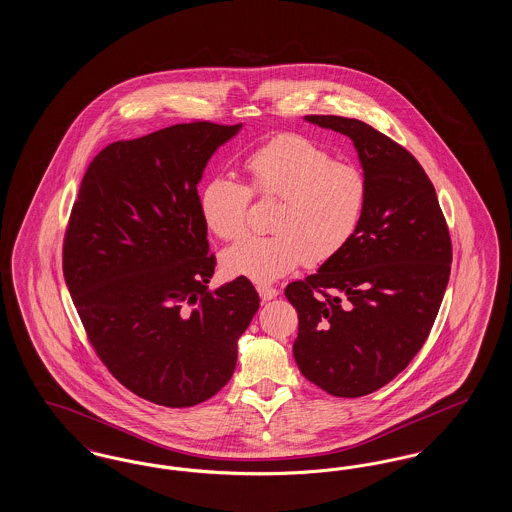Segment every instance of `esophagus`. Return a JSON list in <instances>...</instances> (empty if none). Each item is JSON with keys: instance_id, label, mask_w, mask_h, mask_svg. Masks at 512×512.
Wrapping results in <instances>:
<instances>
[{"instance_id": "obj_1", "label": "esophagus", "mask_w": 512, "mask_h": 512, "mask_svg": "<svg viewBox=\"0 0 512 512\" xmlns=\"http://www.w3.org/2000/svg\"><path fill=\"white\" fill-rule=\"evenodd\" d=\"M257 292H259L263 301H270V299H274V297L278 295V290L272 288V286H267V284H259V286H257Z\"/></svg>"}]
</instances>
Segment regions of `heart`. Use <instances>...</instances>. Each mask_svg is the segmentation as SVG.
Wrapping results in <instances>:
<instances>
[{
    "mask_svg": "<svg viewBox=\"0 0 512 512\" xmlns=\"http://www.w3.org/2000/svg\"><path fill=\"white\" fill-rule=\"evenodd\" d=\"M247 184L217 174L199 190L205 226L220 240H236L247 228L251 195L276 201L274 234L245 238L228 247L220 267L230 278L265 284L307 263L332 261L357 234L365 217L368 184L361 169L301 134H280L255 147L244 161Z\"/></svg>",
    "mask_w": 512,
    "mask_h": 512,
    "instance_id": "1",
    "label": "heart"
}]
</instances>
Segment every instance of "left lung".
I'll use <instances>...</instances> for the list:
<instances>
[{"mask_svg": "<svg viewBox=\"0 0 512 512\" xmlns=\"http://www.w3.org/2000/svg\"><path fill=\"white\" fill-rule=\"evenodd\" d=\"M357 147L368 201L353 240L286 286L301 374L336 397H363L403 372L428 340L451 272V236L428 174L403 146L357 119L309 115Z\"/></svg>", "mask_w": 512, "mask_h": 512, "instance_id": "1", "label": "left lung"}]
</instances>
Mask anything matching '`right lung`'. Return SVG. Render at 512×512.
I'll return each mask as SVG.
<instances>
[{
    "instance_id": "add662e5",
    "label": "right lung",
    "mask_w": 512,
    "mask_h": 512,
    "mask_svg": "<svg viewBox=\"0 0 512 512\" xmlns=\"http://www.w3.org/2000/svg\"><path fill=\"white\" fill-rule=\"evenodd\" d=\"M242 124L192 121L101 149L63 240V274L99 361L138 397L192 407L232 378L259 309L247 278L209 290L217 267L197 184Z\"/></svg>"
}]
</instances>
